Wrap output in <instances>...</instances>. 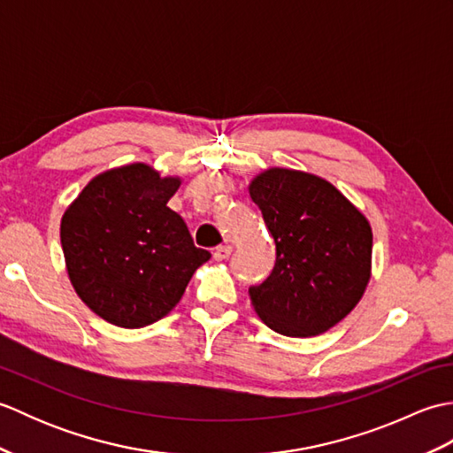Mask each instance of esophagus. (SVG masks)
<instances>
[{"instance_id":"34e87169","label":"esophagus","mask_w":453,"mask_h":453,"mask_svg":"<svg viewBox=\"0 0 453 453\" xmlns=\"http://www.w3.org/2000/svg\"><path fill=\"white\" fill-rule=\"evenodd\" d=\"M232 251H234L232 245H219V247L214 249V258H216V261H224V258L232 255Z\"/></svg>"}]
</instances>
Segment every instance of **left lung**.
Returning <instances> with one entry per match:
<instances>
[{
    "instance_id": "left-lung-1",
    "label": "left lung",
    "mask_w": 453,
    "mask_h": 453,
    "mask_svg": "<svg viewBox=\"0 0 453 453\" xmlns=\"http://www.w3.org/2000/svg\"><path fill=\"white\" fill-rule=\"evenodd\" d=\"M276 243V263L249 290L273 331L315 336L349 315L372 278V226L333 182L307 171L268 167L249 182Z\"/></svg>"
}]
</instances>
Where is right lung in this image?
<instances>
[{
    "mask_svg": "<svg viewBox=\"0 0 453 453\" xmlns=\"http://www.w3.org/2000/svg\"><path fill=\"white\" fill-rule=\"evenodd\" d=\"M180 177L130 163L93 177L60 221V242L75 294L101 319L142 329L180 302L210 253L167 202Z\"/></svg>",
    "mask_w": 453,
    "mask_h": 453,
    "instance_id": "obj_1",
    "label": "right lung"
}]
</instances>
